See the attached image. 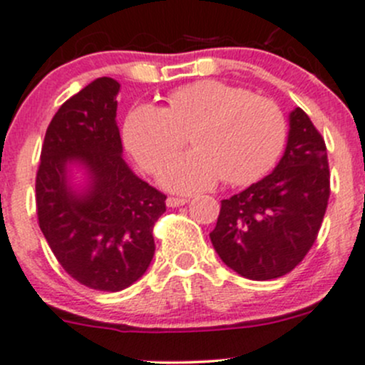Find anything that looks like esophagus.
I'll return each instance as SVG.
<instances>
[{
	"label": "esophagus",
	"instance_id": "esophagus-1",
	"mask_svg": "<svg viewBox=\"0 0 365 365\" xmlns=\"http://www.w3.org/2000/svg\"><path fill=\"white\" fill-rule=\"evenodd\" d=\"M187 203V197H176V196H169L168 200H165V205L171 206V208H175V206H182Z\"/></svg>",
	"mask_w": 365,
	"mask_h": 365
}]
</instances>
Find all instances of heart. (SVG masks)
Masks as SVG:
<instances>
[{"label": "heart", "mask_w": 365, "mask_h": 365, "mask_svg": "<svg viewBox=\"0 0 365 365\" xmlns=\"http://www.w3.org/2000/svg\"><path fill=\"white\" fill-rule=\"evenodd\" d=\"M193 134L195 150L175 158ZM288 125L272 98L224 81L203 79L176 88L168 108L134 106L123 123L127 148L146 171L175 192L217 185H247L267 175L284 150Z\"/></svg>", "instance_id": "obj_1"}]
</instances>
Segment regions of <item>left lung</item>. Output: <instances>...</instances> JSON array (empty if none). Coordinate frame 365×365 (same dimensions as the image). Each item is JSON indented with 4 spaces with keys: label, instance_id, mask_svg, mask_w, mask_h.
<instances>
[{
    "label": "left lung",
    "instance_id": "obj_1",
    "mask_svg": "<svg viewBox=\"0 0 365 365\" xmlns=\"http://www.w3.org/2000/svg\"><path fill=\"white\" fill-rule=\"evenodd\" d=\"M329 197L325 139L297 108L289 114L282 159L263 180L220 201L210 240L220 259L242 277H282L311 251Z\"/></svg>",
    "mask_w": 365,
    "mask_h": 365
}]
</instances>
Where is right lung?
<instances>
[{"instance_id": "1", "label": "right lung", "mask_w": 365, "mask_h": 365, "mask_svg": "<svg viewBox=\"0 0 365 365\" xmlns=\"http://www.w3.org/2000/svg\"><path fill=\"white\" fill-rule=\"evenodd\" d=\"M120 83L98 77L70 97L47 127L36 171L38 226L70 277L98 292L134 284L155 252L165 196L132 173L116 125ZM87 171L76 191L68 168Z\"/></svg>"}]
</instances>
